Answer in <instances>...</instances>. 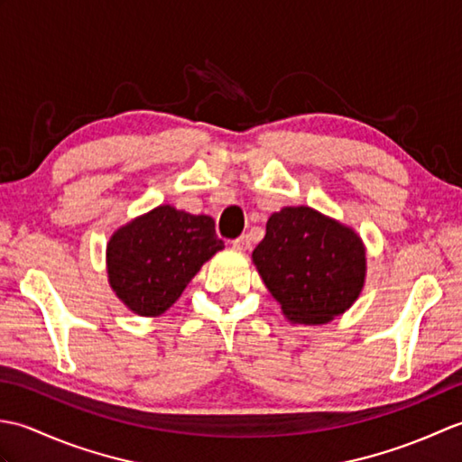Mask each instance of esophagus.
<instances>
[{
	"instance_id": "esophagus-1",
	"label": "esophagus",
	"mask_w": 462,
	"mask_h": 462,
	"mask_svg": "<svg viewBox=\"0 0 462 462\" xmlns=\"http://www.w3.org/2000/svg\"><path fill=\"white\" fill-rule=\"evenodd\" d=\"M232 246L236 250H248L250 248V236L248 234H242L236 240H232Z\"/></svg>"
}]
</instances>
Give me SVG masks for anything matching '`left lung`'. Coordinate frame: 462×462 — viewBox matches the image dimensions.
Listing matches in <instances>:
<instances>
[{"label":"left lung","mask_w":462,"mask_h":462,"mask_svg":"<svg viewBox=\"0 0 462 462\" xmlns=\"http://www.w3.org/2000/svg\"><path fill=\"white\" fill-rule=\"evenodd\" d=\"M252 260L283 316L306 326L341 316L365 283L361 238L310 206L273 212Z\"/></svg>","instance_id":"obj_1"}]
</instances>
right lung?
<instances>
[{
	"instance_id": "add662e5",
	"label": "right lung",
	"mask_w": 462,
	"mask_h": 462,
	"mask_svg": "<svg viewBox=\"0 0 462 462\" xmlns=\"http://www.w3.org/2000/svg\"><path fill=\"white\" fill-rule=\"evenodd\" d=\"M222 248L210 216L156 206L125 224L106 244L109 283L136 316H161Z\"/></svg>"
}]
</instances>
